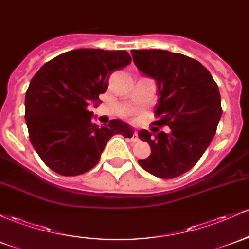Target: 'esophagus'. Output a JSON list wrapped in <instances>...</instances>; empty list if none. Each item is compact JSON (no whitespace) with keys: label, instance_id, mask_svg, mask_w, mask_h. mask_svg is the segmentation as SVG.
I'll use <instances>...</instances> for the list:
<instances>
[{"label":"esophagus","instance_id":"1","mask_svg":"<svg viewBox=\"0 0 249 249\" xmlns=\"http://www.w3.org/2000/svg\"><path fill=\"white\" fill-rule=\"evenodd\" d=\"M131 141H132L133 143H137V142L139 141V137H138V135H137V131H135V132H133L132 137H131Z\"/></svg>","mask_w":249,"mask_h":249}]
</instances>
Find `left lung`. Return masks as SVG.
<instances>
[{
    "instance_id": "obj_1",
    "label": "left lung",
    "mask_w": 249,
    "mask_h": 249,
    "mask_svg": "<svg viewBox=\"0 0 249 249\" xmlns=\"http://www.w3.org/2000/svg\"><path fill=\"white\" fill-rule=\"evenodd\" d=\"M131 54L138 70L157 84L154 124L170 129L155 138L139 131L151 155L138 163L154 176L175 178L198 162L214 138L222 114L218 87L209 71L187 55L163 49H133Z\"/></svg>"
}]
</instances>
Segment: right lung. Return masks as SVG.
Wrapping results in <instances>:
<instances>
[{"instance_id":"right-lung-1","label":"right lung","mask_w":249,"mask_h":249,"mask_svg":"<svg viewBox=\"0 0 249 249\" xmlns=\"http://www.w3.org/2000/svg\"><path fill=\"white\" fill-rule=\"evenodd\" d=\"M125 51L80 48L46 62L26 92L29 139L45 164L62 176L87 173L99 162L112 136L131 138L133 130L119 119L98 126L89 104H99L114 71L126 67Z\"/></svg>"}]
</instances>
